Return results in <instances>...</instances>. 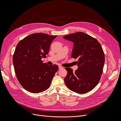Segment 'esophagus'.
Segmentation results:
<instances>
[{"instance_id": "34e87169", "label": "esophagus", "mask_w": 121, "mask_h": 121, "mask_svg": "<svg viewBox=\"0 0 121 121\" xmlns=\"http://www.w3.org/2000/svg\"><path fill=\"white\" fill-rule=\"evenodd\" d=\"M63 67L62 66H59V69H61L63 68Z\"/></svg>"}]
</instances>
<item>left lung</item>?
Segmentation results:
<instances>
[{
	"label": "left lung",
	"mask_w": 121,
	"mask_h": 121,
	"mask_svg": "<svg viewBox=\"0 0 121 121\" xmlns=\"http://www.w3.org/2000/svg\"><path fill=\"white\" fill-rule=\"evenodd\" d=\"M63 38L73 43L71 58L78 59L75 72L65 67L64 78L66 87L76 93L83 94L93 90L98 84L105 62L102 47L95 39L82 32H77Z\"/></svg>",
	"instance_id": "left-lung-1"
}]
</instances>
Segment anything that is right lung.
<instances>
[{"instance_id":"add662e5","label":"right lung","mask_w":121,"mask_h":121,"mask_svg":"<svg viewBox=\"0 0 121 121\" xmlns=\"http://www.w3.org/2000/svg\"><path fill=\"white\" fill-rule=\"evenodd\" d=\"M56 36L33 33L17 44L13 56L15 72L21 85L27 91L38 93L50 87L58 66L43 63L41 59L46 57L52 42Z\"/></svg>"}]
</instances>
